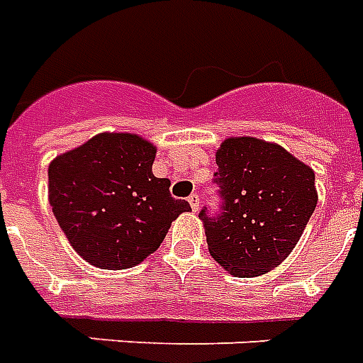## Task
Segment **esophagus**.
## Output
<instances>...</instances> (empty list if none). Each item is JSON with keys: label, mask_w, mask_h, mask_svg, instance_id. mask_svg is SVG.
<instances>
[{"label": "esophagus", "mask_w": 363, "mask_h": 363, "mask_svg": "<svg viewBox=\"0 0 363 363\" xmlns=\"http://www.w3.org/2000/svg\"><path fill=\"white\" fill-rule=\"evenodd\" d=\"M187 201H189V204H191L193 212H197L199 206H201V199H199L197 193H193V195H189V199H187Z\"/></svg>", "instance_id": "1"}]
</instances>
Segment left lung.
<instances>
[{
	"label": "left lung",
	"instance_id": "obj_1",
	"mask_svg": "<svg viewBox=\"0 0 363 363\" xmlns=\"http://www.w3.org/2000/svg\"><path fill=\"white\" fill-rule=\"evenodd\" d=\"M216 164L222 214H199L208 252L235 277L268 274L293 252L318 204L314 170L250 135L225 138Z\"/></svg>",
	"mask_w": 363,
	"mask_h": 363
}]
</instances>
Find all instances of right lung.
<instances>
[{
	"label": "right lung",
	"instance_id": "right-lung-1",
	"mask_svg": "<svg viewBox=\"0 0 363 363\" xmlns=\"http://www.w3.org/2000/svg\"><path fill=\"white\" fill-rule=\"evenodd\" d=\"M157 147L138 133L103 132L49 164V204L70 247L95 268L138 266L189 212L155 178Z\"/></svg>",
	"mask_w": 363,
	"mask_h": 363
}]
</instances>
